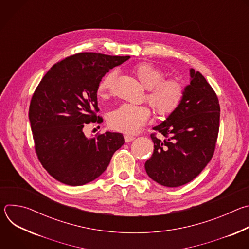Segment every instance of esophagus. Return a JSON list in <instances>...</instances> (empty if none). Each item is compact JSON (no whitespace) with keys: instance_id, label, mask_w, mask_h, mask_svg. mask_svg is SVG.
<instances>
[{"instance_id":"esophagus-1","label":"esophagus","mask_w":249,"mask_h":249,"mask_svg":"<svg viewBox=\"0 0 249 249\" xmlns=\"http://www.w3.org/2000/svg\"><path fill=\"white\" fill-rule=\"evenodd\" d=\"M124 138H125L126 143H129V142H132V141L135 139V137L132 136V135H125Z\"/></svg>"}]
</instances>
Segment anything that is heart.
<instances>
[{
  "instance_id": "b5f03b06",
  "label": "heart",
  "mask_w": 249,
  "mask_h": 249,
  "mask_svg": "<svg viewBox=\"0 0 249 249\" xmlns=\"http://www.w3.org/2000/svg\"><path fill=\"white\" fill-rule=\"evenodd\" d=\"M132 72L142 86L148 89L147 101L159 116H168L179 107L185 95V86L179 78H163L162 70L145 62L135 65ZM115 77V73L110 72L99 82L97 94L100 97H106L110 93ZM150 117L149 106L123 103L109 113L107 120L114 130L136 133L148 122Z\"/></svg>"
}]
</instances>
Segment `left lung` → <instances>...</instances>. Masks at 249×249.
Returning <instances> with one entry per match:
<instances>
[{
  "mask_svg": "<svg viewBox=\"0 0 249 249\" xmlns=\"http://www.w3.org/2000/svg\"><path fill=\"white\" fill-rule=\"evenodd\" d=\"M184 98L165 121L154 127V154L145 163L148 175L166 187H178L205 168L214 155L220 128L218 96L200 72L190 70Z\"/></svg>",
  "mask_w": 249,
  "mask_h": 249,
  "instance_id": "1",
  "label": "left lung"
}]
</instances>
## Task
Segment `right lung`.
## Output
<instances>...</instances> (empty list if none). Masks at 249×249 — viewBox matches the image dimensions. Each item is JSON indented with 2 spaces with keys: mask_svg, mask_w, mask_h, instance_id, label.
I'll use <instances>...</instances> for the list:
<instances>
[{
  "mask_svg": "<svg viewBox=\"0 0 249 249\" xmlns=\"http://www.w3.org/2000/svg\"><path fill=\"white\" fill-rule=\"evenodd\" d=\"M129 58L77 53L53 65L35 89L28 112L34 149L56 180L71 186L94 180L125 143L121 133L87 138L83 129L90 122H102L96 115L98 84Z\"/></svg>",
  "mask_w": 249,
  "mask_h": 249,
  "instance_id": "obj_1",
  "label": "right lung"
}]
</instances>
